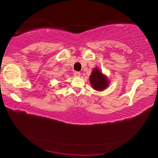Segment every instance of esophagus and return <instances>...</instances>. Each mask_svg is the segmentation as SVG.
I'll list each match as a JSON object with an SVG mask.
<instances>
[{
    "label": "esophagus",
    "instance_id": "esophagus-1",
    "mask_svg": "<svg viewBox=\"0 0 158 158\" xmlns=\"http://www.w3.org/2000/svg\"><path fill=\"white\" fill-rule=\"evenodd\" d=\"M73 74H74V75H75V77H79V76L81 75V73L79 72V71H75L74 73H73Z\"/></svg>",
    "mask_w": 158,
    "mask_h": 158
}]
</instances>
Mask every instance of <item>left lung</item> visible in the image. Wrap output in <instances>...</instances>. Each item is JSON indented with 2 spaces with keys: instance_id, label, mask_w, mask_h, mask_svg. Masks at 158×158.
Returning <instances> with one entry per match:
<instances>
[{
  "instance_id": "8db88e82",
  "label": "left lung",
  "mask_w": 158,
  "mask_h": 158,
  "mask_svg": "<svg viewBox=\"0 0 158 158\" xmlns=\"http://www.w3.org/2000/svg\"><path fill=\"white\" fill-rule=\"evenodd\" d=\"M91 86L94 89L102 91L108 85V81L98 68L94 69L89 77Z\"/></svg>"
}]
</instances>
